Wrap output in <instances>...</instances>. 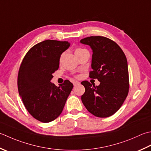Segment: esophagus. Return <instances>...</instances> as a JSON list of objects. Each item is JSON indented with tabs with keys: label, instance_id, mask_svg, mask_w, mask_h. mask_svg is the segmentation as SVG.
Here are the masks:
<instances>
[{
	"label": "esophagus",
	"instance_id": "34e87169",
	"mask_svg": "<svg viewBox=\"0 0 151 151\" xmlns=\"http://www.w3.org/2000/svg\"><path fill=\"white\" fill-rule=\"evenodd\" d=\"M79 83H80V82H78V81H75V82H73V85L75 86H76L77 84H78Z\"/></svg>",
	"mask_w": 151,
	"mask_h": 151
}]
</instances>
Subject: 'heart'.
<instances>
[{"mask_svg": "<svg viewBox=\"0 0 151 151\" xmlns=\"http://www.w3.org/2000/svg\"><path fill=\"white\" fill-rule=\"evenodd\" d=\"M85 50V49L81 48H76V49L75 50V54H76V53H78V52H81V51H82V50Z\"/></svg>", "mask_w": 151, "mask_h": 151, "instance_id": "b5f03b06", "label": "heart"}]
</instances>
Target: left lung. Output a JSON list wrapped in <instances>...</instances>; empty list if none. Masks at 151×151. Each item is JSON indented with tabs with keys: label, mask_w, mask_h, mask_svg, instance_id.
<instances>
[{
	"label": "left lung",
	"mask_w": 151,
	"mask_h": 151,
	"mask_svg": "<svg viewBox=\"0 0 151 151\" xmlns=\"http://www.w3.org/2000/svg\"><path fill=\"white\" fill-rule=\"evenodd\" d=\"M81 42L93 50L91 78L97 79L99 86L85 81L81 84L85 92L81 99L94 116L106 118L114 114L124 102L129 91L128 62L124 53L114 42L105 37L84 38Z\"/></svg>",
	"instance_id": "obj_1"
}]
</instances>
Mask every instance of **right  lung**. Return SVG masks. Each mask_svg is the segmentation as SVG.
<instances>
[{"label": "right lung", "mask_w": 151, "mask_h": 151, "mask_svg": "<svg viewBox=\"0 0 151 151\" xmlns=\"http://www.w3.org/2000/svg\"><path fill=\"white\" fill-rule=\"evenodd\" d=\"M69 46L67 41L44 40L29 50L19 67V96L29 114L42 122H52L60 116L73 88L68 80L58 87L50 82L59 69L61 54Z\"/></svg>", "instance_id": "1"}]
</instances>
